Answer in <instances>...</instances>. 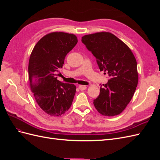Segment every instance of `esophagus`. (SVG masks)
Masks as SVG:
<instances>
[{
	"instance_id": "34e87169",
	"label": "esophagus",
	"mask_w": 160,
	"mask_h": 160,
	"mask_svg": "<svg viewBox=\"0 0 160 160\" xmlns=\"http://www.w3.org/2000/svg\"><path fill=\"white\" fill-rule=\"evenodd\" d=\"M78 88H79V89L81 91H83V90H85V89H87V86H86V85H79Z\"/></svg>"
}]
</instances>
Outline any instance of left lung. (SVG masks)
<instances>
[{
  "instance_id": "8db88e82",
  "label": "left lung",
  "mask_w": 160,
  "mask_h": 160,
  "mask_svg": "<svg viewBox=\"0 0 160 160\" xmlns=\"http://www.w3.org/2000/svg\"><path fill=\"white\" fill-rule=\"evenodd\" d=\"M81 41L96 58L100 71L109 77L93 100L95 108L105 116L120 114L133 98L138 83L137 61L133 52L108 32L85 35Z\"/></svg>"
}]
</instances>
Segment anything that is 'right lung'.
Returning <instances> with one entry per match:
<instances>
[{"label":"right lung","instance_id":"right-lung-1","mask_svg":"<svg viewBox=\"0 0 160 160\" xmlns=\"http://www.w3.org/2000/svg\"><path fill=\"white\" fill-rule=\"evenodd\" d=\"M77 42L73 34L51 32L38 41L30 56L28 69L31 91L41 109L53 117L68 111L74 98L76 86L62 83L56 73Z\"/></svg>","mask_w":160,"mask_h":160}]
</instances>
